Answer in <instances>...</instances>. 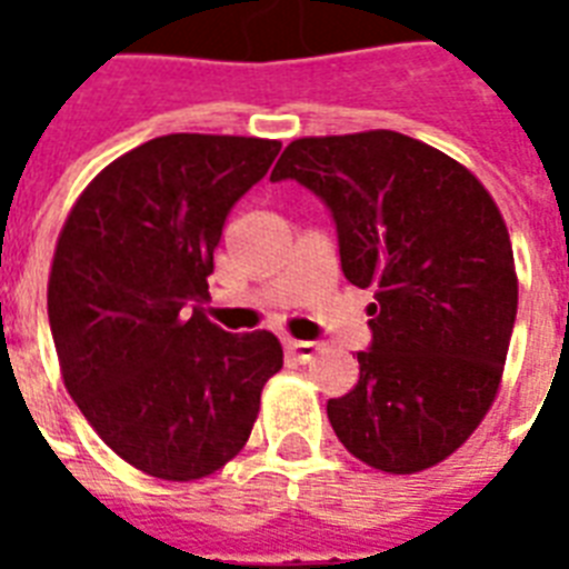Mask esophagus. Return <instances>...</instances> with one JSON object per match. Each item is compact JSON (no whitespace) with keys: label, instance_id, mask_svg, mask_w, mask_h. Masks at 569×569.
Returning a JSON list of instances; mask_svg holds the SVG:
<instances>
[{"label":"esophagus","instance_id":"1","mask_svg":"<svg viewBox=\"0 0 569 569\" xmlns=\"http://www.w3.org/2000/svg\"><path fill=\"white\" fill-rule=\"evenodd\" d=\"M286 351H289L295 360H301V363H310L312 357L321 351V346H319V342H303V339H286Z\"/></svg>","mask_w":569,"mask_h":569}]
</instances>
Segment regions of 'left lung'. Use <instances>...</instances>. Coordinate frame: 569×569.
<instances>
[{
  "label": "left lung",
  "mask_w": 569,
  "mask_h": 569,
  "mask_svg": "<svg viewBox=\"0 0 569 569\" xmlns=\"http://www.w3.org/2000/svg\"><path fill=\"white\" fill-rule=\"evenodd\" d=\"M271 180L328 203L342 271L375 289L360 380L328 401L339 442L389 476L437 467L502 383L517 271L499 206L451 156L392 129L298 138Z\"/></svg>",
  "instance_id": "left-lung-1"
}]
</instances>
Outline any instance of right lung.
<instances>
[{
	"instance_id": "right-lung-1",
	"label": "right lung",
	"mask_w": 569,
	"mask_h": 569,
	"mask_svg": "<svg viewBox=\"0 0 569 569\" xmlns=\"http://www.w3.org/2000/svg\"><path fill=\"white\" fill-rule=\"evenodd\" d=\"M280 141L177 132L106 164L58 236L47 307L67 392L114 455L197 481L248 442L283 369L274 333L203 316L227 214Z\"/></svg>"
}]
</instances>
